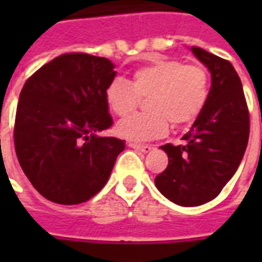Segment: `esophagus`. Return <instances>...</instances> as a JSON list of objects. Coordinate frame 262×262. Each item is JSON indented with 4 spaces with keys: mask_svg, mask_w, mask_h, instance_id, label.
<instances>
[{
    "mask_svg": "<svg viewBox=\"0 0 262 262\" xmlns=\"http://www.w3.org/2000/svg\"><path fill=\"white\" fill-rule=\"evenodd\" d=\"M129 147L136 148L139 151H143V153H148L151 151V146H147V144H137V143H129Z\"/></svg>",
    "mask_w": 262,
    "mask_h": 262,
    "instance_id": "obj_1",
    "label": "esophagus"
}]
</instances>
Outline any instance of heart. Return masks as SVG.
<instances>
[{
    "label": "heart",
    "mask_w": 262,
    "mask_h": 262,
    "mask_svg": "<svg viewBox=\"0 0 262 262\" xmlns=\"http://www.w3.org/2000/svg\"><path fill=\"white\" fill-rule=\"evenodd\" d=\"M209 88V74L202 66L157 59L135 70L130 84L112 81L105 99L115 115L126 116L137 108L140 98H148L147 114L132 115L116 125L120 137L144 142L164 136L168 122L174 127L192 123L208 102Z\"/></svg>",
    "instance_id": "obj_1"
}]
</instances>
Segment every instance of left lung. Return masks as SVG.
Returning a JSON list of instances; mask_svg holds the SVG:
<instances>
[{"label": "left lung", "instance_id": "1", "mask_svg": "<svg viewBox=\"0 0 262 262\" xmlns=\"http://www.w3.org/2000/svg\"><path fill=\"white\" fill-rule=\"evenodd\" d=\"M191 52L210 73L208 102L184 144L161 146L168 165L154 184L171 202L199 206L217 196L242 163L250 135V116L240 77L230 61L201 48Z\"/></svg>", "mask_w": 262, "mask_h": 262}]
</instances>
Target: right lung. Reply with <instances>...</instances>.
Masks as SVG:
<instances>
[{
  "label": "right lung",
  "mask_w": 262,
  "mask_h": 262,
  "mask_svg": "<svg viewBox=\"0 0 262 262\" xmlns=\"http://www.w3.org/2000/svg\"><path fill=\"white\" fill-rule=\"evenodd\" d=\"M116 77L105 57L67 53L26 81L15 118V151L37 192L78 205L108 182L125 142L99 136L112 125L105 91Z\"/></svg>",
  "instance_id": "obj_1"
}]
</instances>
